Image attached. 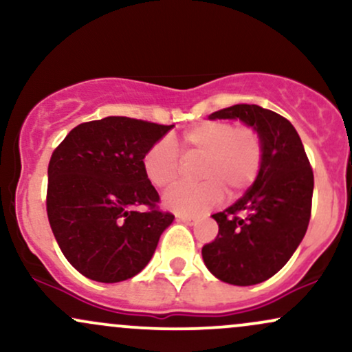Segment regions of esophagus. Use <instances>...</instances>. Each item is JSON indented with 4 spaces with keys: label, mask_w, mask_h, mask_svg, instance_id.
Wrapping results in <instances>:
<instances>
[{
    "label": "esophagus",
    "mask_w": 352,
    "mask_h": 352,
    "mask_svg": "<svg viewBox=\"0 0 352 352\" xmlns=\"http://www.w3.org/2000/svg\"><path fill=\"white\" fill-rule=\"evenodd\" d=\"M177 220L182 221V223H188V225H193L197 221L195 217H190V215H177Z\"/></svg>",
    "instance_id": "34e87169"
}]
</instances>
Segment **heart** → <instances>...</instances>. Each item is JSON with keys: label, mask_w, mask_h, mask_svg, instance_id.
I'll return each instance as SVG.
<instances>
[{"label": "heart", "mask_w": 352, "mask_h": 352, "mask_svg": "<svg viewBox=\"0 0 352 352\" xmlns=\"http://www.w3.org/2000/svg\"><path fill=\"white\" fill-rule=\"evenodd\" d=\"M180 153L185 160H201L197 170L201 184L172 188L164 205L175 213L195 215L220 204L223 192L235 199L252 187L263 165V140L253 127L208 120L182 134ZM142 167L153 187L168 188L179 180L182 160L175 145L160 139L145 152Z\"/></svg>", "instance_id": "heart-1"}]
</instances>
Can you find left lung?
Masks as SVG:
<instances>
[{
	"mask_svg": "<svg viewBox=\"0 0 352 352\" xmlns=\"http://www.w3.org/2000/svg\"><path fill=\"white\" fill-rule=\"evenodd\" d=\"M208 119H240L263 140V165L240 200L212 215L218 235L201 248L218 280L236 286L266 281L288 263L311 218L314 177L296 129L254 104L213 112Z\"/></svg>",
	"mask_w": 352,
	"mask_h": 352,
	"instance_id": "8db88e82",
	"label": "left lung"
}]
</instances>
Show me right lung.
<instances>
[{
  "label": "right lung",
  "mask_w": 352,
  "mask_h": 352,
  "mask_svg": "<svg viewBox=\"0 0 352 352\" xmlns=\"http://www.w3.org/2000/svg\"><path fill=\"white\" fill-rule=\"evenodd\" d=\"M172 127L111 116L79 124L52 152L47 218L60 252L89 280L135 276L173 221L157 207L159 193L142 167L145 152Z\"/></svg>",
  "instance_id": "add662e5"
}]
</instances>
